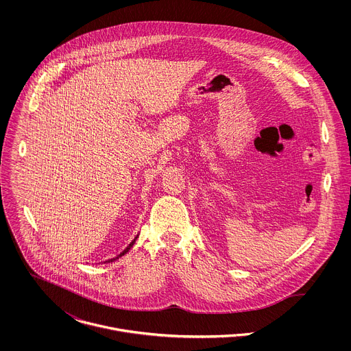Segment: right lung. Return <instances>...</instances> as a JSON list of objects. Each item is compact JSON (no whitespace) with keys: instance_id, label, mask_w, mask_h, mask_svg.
I'll use <instances>...</instances> for the list:
<instances>
[{"instance_id":"add662e5","label":"right lung","mask_w":351,"mask_h":351,"mask_svg":"<svg viewBox=\"0 0 351 351\" xmlns=\"http://www.w3.org/2000/svg\"><path fill=\"white\" fill-rule=\"evenodd\" d=\"M136 238H138V237H136ZM136 238H135V239H134V241H132V242H131V243H130V245H128V246H127V249H125V250L123 251V252H120V254H119V255H117V256H114V258H112V259H108V261H106V262H112V261H116V259H117V258H120V256H121V255H124V254H125V252H127V251L130 250V249H131V247H132V246H134V243H135V241H136Z\"/></svg>"}]
</instances>
